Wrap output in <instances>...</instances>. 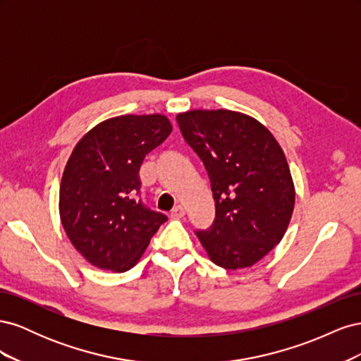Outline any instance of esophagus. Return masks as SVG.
<instances>
[{
  "instance_id": "1",
  "label": "esophagus",
  "mask_w": 361,
  "mask_h": 361,
  "mask_svg": "<svg viewBox=\"0 0 361 361\" xmlns=\"http://www.w3.org/2000/svg\"><path fill=\"white\" fill-rule=\"evenodd\" d=\"M183 215H185V209H183V207H182L180 204L174 206L173 209H171V216H173V218H182Z\"/></svg>"
}]
</instances>
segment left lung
<instances>
[{
    "label": "left lung",
    "mask_w": 361,
    "mask_h": 361,
    "mask_svg": "<svg viewBox=\"0 0 361 361\" xmlns=\"http://www.w3.org/2000/svg\"><path fill=\"white\" fill-rule=\"evenodd\" d=\"M211 180L215 220L197 231L215 265L239 269L267 256L289 226L295 188L285 154L256 118L231 110L176 117Z\"/></svg>",
    "instance_id": "8db88e82"
}]
</instances>
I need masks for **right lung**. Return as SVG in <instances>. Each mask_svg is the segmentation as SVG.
Masks as SVG:
<instances>
[{
    "instance_id": "obj_1",
    "label": "right lung",
    "mask_w": 361,
    "mask_h": 361,
    "mask_svg": "<svg viewBox=\"0 0 361 361\" xmlns=\"http://www.w3.org/2000/svg\"><path fill=\"white\" fill-rule=\"evenodd\" d=\"M171 133L161 114L120 116L90 129L75 146L60 185V218L85 260L125 272L145 253L167 216L141 199L140 167Z\"/></svg>"
}]
</instances>
